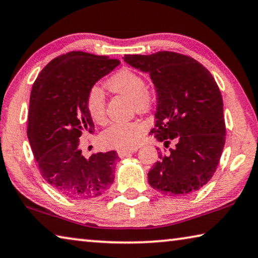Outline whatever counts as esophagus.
Here are the masks:
<instances>
[{
    "label": "esophagus",
    "instance_id": "1",
    "mask_svg": "<svg viewBox=\"0 0 258 258\" xmlns=\"http://www.w3.org/2000/svg\"><path fill=\"white\" fill-rule=\"evenodd\" d=\"M137 151V149H131V150H118V156L120 158H124V157H127L131 154H133V152Z\"/></svg>",
    "mask_w": 258,
    "mask_h": 258
}]
</instances>
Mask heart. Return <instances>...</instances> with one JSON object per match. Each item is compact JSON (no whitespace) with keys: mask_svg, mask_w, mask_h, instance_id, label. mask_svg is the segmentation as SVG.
<instances>
[{"mask_svg":"<svg viewBox=\"0 0 258 258\" xmlns=\"http://www.w3.org/2000/svg\"><path fill=\"white\" fill-rule=\"evenodd\" d=\"M107 87L113 93L123 94L133 101L137 111L142 112L150 108L152 95L147 87L146 80L139 73L130 68H123L109 78ZM87 112L93 121L102 124L106 119V102L97 86L89 91L86 97ZM147 130L141 120L116 121L109 125L101 133L104 145L119 150H130L137 147Z\"/></svg>","mask_w":258,"mask_h":258,"instance_id":"obj_1","label":"heart"}]
</instances>
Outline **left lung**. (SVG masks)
Listing matches in <instances>:
<instances>
[{"label":"left lung","mask_w":258,"mask_h":258,"mask_svg":"<svg viewBox=\"0 0 258 258\" xmlns=\"http://www.w3.org/2000/svg\"><path fill=\"white\" fill-rule=\"evenodd\" d=\"M124 61L149 74L157 92L151 133L168 148L159 152L148 181L166 196L194 194L211 180L225 143L223 99L206 67L191 56L159 51L125 54Z\"/></svg>","instance_id":"1"}]
</instances>
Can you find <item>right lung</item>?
Instances as JSON below:
<instances>
[{
    "label": "right lung",
    "instance_id": "1",
    "mask_svg": "<svg viewBox=\"0 0 258 258\" xmlns=\"http://www.w3.org/2000/svg\"><path fill=\"white\" fill-rule=\"evenodd\" d=\"M119 60L72 51L51 60L34 82L27 135L41 175L60 194L89 199L102 195L113 182L116 151L89 159L78 148L83 132L93 133L86 109L89 91L113 71Z\"/></svg>",
    "mask_w": 258,
    "mask_h": 258
}]
</instances>
